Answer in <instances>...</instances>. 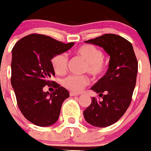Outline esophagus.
<instances>
[{
	"label": "esophagus",
	"instance_id": "34e87169",
	"mask_svg": "<svg viewBox=\"0 0 151 151\" xmlns=\"http://www.w3.org/2000/svg\"><path fill=\"white\" fill-rule=\"evenodd\" d=\"M69 95H70V96H78L79 94L76 93H74V92H70Z\"/></svg>",
	"mask_w": 151,
	"mask_h": 151
}]
</instances>
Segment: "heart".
Here are the masks:
<instances>
[{"label":"heart","mask_w":151,"mask_h":151,"mask_svg":"<svg viewBox=\"0 0 151 151\" xmlns=\"http://www.w3.org/2000/svg\"><path fill=\"white\" fill-rule=\"evenodd\" d=\"M76 54L85 61L83 71H87L93 77H100L106 71L107 61L104 59L102 51L94 45H85L76 50ZM68 56L64 53L55 55L52 58L51 63L55 73L64 74L68 66ZM89 83L86 75L70 74L62 80V85L72 92L82 91Z\"/></svg>","instance_id":"1"}]
</instances>
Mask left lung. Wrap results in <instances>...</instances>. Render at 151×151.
<instances>
[{
    "label": "left lung",
    "instance_id": "left-lung-1",
    "mask_svg": "<svg viewBox=\"0 0 151 151\" xmlns=\"http://www.w3.org/2000/svg\"><path fill=\"white\" fill-rule=\"evenodd\" d=\"M103 47L110 56L109 68L91 88L99 93L84 110L85 121L96 127H106L116 123L131 104L137 80L138 62L132 44L116 34L106 33L85 41Z\"/></svg>",
    "mask_w": 151,
    "mask_h": 151
}]
</instances>
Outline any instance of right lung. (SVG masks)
Listing matches in <instances>:
<instances>
[{"label": "right lung", "mask_w": 151, "mask_h": 151, "mask_svg": "<svg viewBox=\"0 0 151 151\" xmlns=\"http://www.w3.org/2000/svg\"><path fill=\"white\" fill-rule=\"evenodd\" d=\"M74 45L32 33L19 39L12 49L11 83L17 102L24 117L36 126L55 123L63 101L69 97L66 89L50 80L55 76L51 60ZM45 85L55 88L54 92H44Z\"/></svg>", "instance_id": "1"}]
</instances>
